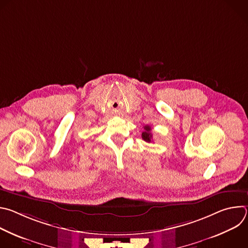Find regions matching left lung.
I'll use <instances>...</instances> for the list:
<instances>
[{"instance_id":"1","label":"left lung","mask_w":248,"mask_h":248,"mask_svg":"<svg viewBox=\"0 0 248 248\" xmlns=\"http://www.w3.org/2000/svg\"><path fill=\"white\" fill-rule=\"evenodd\" d=\"M142 139L145 140L146 142H151V141H152L151 127L149 125H145L144 126V131L142 132Z\"/></svg>"}]
</instances>
